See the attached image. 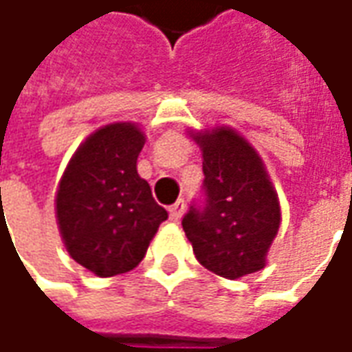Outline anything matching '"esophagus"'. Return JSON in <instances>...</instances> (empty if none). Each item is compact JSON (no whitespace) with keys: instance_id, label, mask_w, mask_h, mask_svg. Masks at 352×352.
<instances>
[{"instance_id":"esophagus-1","label":"esophagus","mask_w":352,"mask_h":352,"mask_svg":"<svg viewBox=\"0 0 352 352\" xmlns=\"http://www.w3.org/2000/svg\"><path fill=\"white\" fill-rule=\"evenodd\" d=\"M185 206H187V204H185V200L183 199L177 200L175 204L169 208V218H171L173 222H179V220L183 218V214H185Z\"/></svg>"}]
</instances>
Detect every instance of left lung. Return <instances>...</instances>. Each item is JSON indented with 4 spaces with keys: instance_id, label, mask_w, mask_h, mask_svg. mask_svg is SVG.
Here are the masks:
<instances>
[{
    "instance_id": "1",
    "label": "left lung",
    "mask_w": 352,
    "mask_h": 352,
    "mask_svg": "<svg viewBox=\"0 0 352 352\" xmlns=\"http://www.w3.org/2000/svg\"><path fill=\"white\" fill-rule=\"evenodd\" d=\"M202 195L183 218V230L202 267L224 278H239L265 267L280 226L276 190L259 153L232 128L199 132Z\"/></svg>"
}]
</instances>
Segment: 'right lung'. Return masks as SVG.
I'll use <instances>...</instances> for the list:
<instances>
[{"instance_id":"right-lung-1","label":"right lung","mask_w":352,"mask_h":352,"mask_svg":"<svg viewBox=\"0 0 352 352\" xmlns=\"http://www.w3.org/2000/svg\"><path fill=\"white\" fill-rule=\"evenodd\" d=\"M144 134L132 122L93 132L74 153L56 195V218L72 259L97 276L132 271L167 210L136 171Z\"/></svg>"}]
</instances>
